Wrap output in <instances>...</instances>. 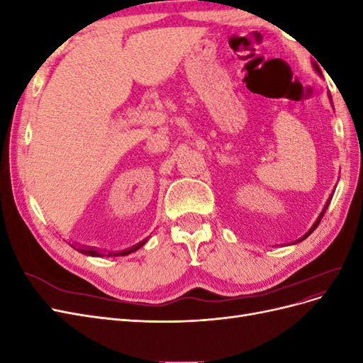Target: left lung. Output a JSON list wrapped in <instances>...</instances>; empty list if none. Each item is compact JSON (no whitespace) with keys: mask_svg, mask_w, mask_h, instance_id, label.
I'll return each instance as SVG.
<instances>
[{"mask_svg":"<svg viewBox=\"0 0 363 363\" xmlns=\"http://www.w3.org/2000/svg\"><path fill=\"white\" fill-rule=\"evenodd\" d=\"M315 69H316V71H318V72H321V71H320V68H318V67H316V65H315ZM328 96H330V94H328ZM330 100H332V96H330ZM330 200H332V196H330ZM330 200H328V201H327V204H325V207H324V208H323V212H321V215H320V216H318V219H316V223H315V224H313V225H312V228H311V230H309V232H307V233H306V235H304V236H303V238H301V239H300V240H303V239H306V238H307V236H309V235H311V233H312V232H313V230H315V228H316V227H318V225H320V223H321V219H323V216H324V213H325V211H327V207H328V204H330ZM300 240H298V242H300Z\"/></svg>","mask_w":363,"mask_h":363,"instance_id":"left-lung-1","label":"left lung"}]
</instances>
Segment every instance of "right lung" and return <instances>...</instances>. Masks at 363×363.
Segmentation results:
<instances>
[{
    "instance_id": "right-lung-1",
    "label": "right lung",
    "mask_w": 363,
    "mask_h": 363,
    "mask_svg": "<svg viewBox=\"0 0 363 363\" xmlns=\"http://www.w3.org/2000/svg\"><path fill=\"white\" fill-rule=\"evenodd\" d=\"M147 242V239L145 240H142V242H139L138 245H135V247H131L130 250H125V251H121V252H108V255H103V252H100V251H96V250H94V248H75V250H79L80 252H83V255H87V256H95V257H103V256H127V255H130V252H133V251H136V250H139L142 245H144Z\"/></svg>"
}]
</instances>
